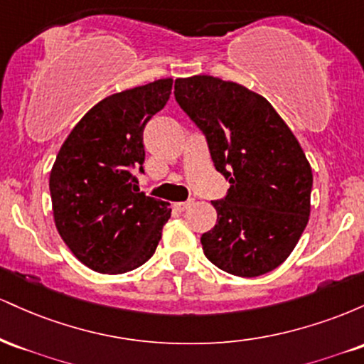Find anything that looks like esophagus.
I'll use <instances>...</instances> for the list:
<instances>
[{"label": "esophagus", "mask_w": 364, "mask_h": 364, "mask_svg": "<svg viewBox=\"0 0 364 364\" xmlns=\"http://www.w3.org/2000/svg\"><path fill=\"white\" fill-rule=\"evenodd\" d=\"M191 203H193V200H188V202H176V203H173V207L176 208V210L183 212V210H186V208L190 207Z\"/></svg>", "instance_id": "1"}]
</instances>
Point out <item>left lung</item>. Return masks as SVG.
Instances as JSON below:
<instances>
[{"label": "left lung", "mask_w": 364, "mask_h": 364, "mask_svg": "<svg viewBox=\"0 0 364 364\" xmlns=\"http://www.w3.org/2000/svg\"><path fill=\"white\" fill-rule=\"evenodd\" d=\"M174 97L205 135L228 196L212 202L217 223L202 235L205 257L224 272L258 277L277 269L308 219L311 166L272 104L210 75L176 78Z\"/></svg>", "instance_id": "obj_1"}]
</instances>
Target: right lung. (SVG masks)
<instances>
[{"label":"right lung","instance_id":"right-lung-1","mask_svg":"<svg viewBox=\"0 0 364 364\" xmlns=\"http://www.w3.org/2000/svg\"><path fill=\"white\" fill-rule=\"evenodd\" d=\"M171 89L173 78H161L102 99L75 124L54 161V224L95 272L144 265L169 220V203L141 193L133 171L144 173V128L169 101Z\"/></svg>","mask_w":364,"mask_h":364}]
</instances>
